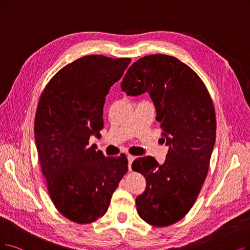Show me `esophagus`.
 Instances as JSON below:
<instances>
[{"label": "esophagus", "mask_w": 250, "mask_h": 250, "mask_svg": "<svg viewBox=\"0 0 250 250\" xmlns=\"http://www.w3.org/2000/svg\"><path fill=\"white\" fill-rule=\"evenodd\" d=\"M127 159H128V169H129V170H131V164L133 162V160L135 159V157L131 156V155H128Z\"/></svg>", "instance_id": "esophagus-1"}]
</instances>
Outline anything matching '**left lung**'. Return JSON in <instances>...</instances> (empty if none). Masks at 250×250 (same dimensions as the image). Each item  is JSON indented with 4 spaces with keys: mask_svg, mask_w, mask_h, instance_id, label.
I'll return each mask as SVG.
<instances>
[{
    "mask_svg": "<svg viewBox=\"0 0 250 250\" xmlns=\"http://www.w3.org/2000/svg\"><path fill=\"white\" fill-rule=\"evenodd\" d=\"M121 88L131 96L148 93L168 146L162 165L151 156L132 163L146 181L135 199L137 212L152 226H170L192 208L208 172L216 133L211 97L191 67L164 54L139 58Z\"/></svg>",
    "mask_w": 250,
    "mask_h": 250,
    "instance_id": "obj_1",
    "label": "left lung"
}]
</instances>
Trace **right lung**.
I'll list each match as a JSON object with an SVG mask.
<instances>
[{"mask_svg": "<svg viewBox=\"0 0 250 250\" xmlns=\"http://www.w3.org/2000/svg\"><path fill=\"white\" fill-rule=\"evenodd\" d=\"M130 62L83 56L55 74L40 97L35 139L42 172L55 207L74 223L102 217L128 170L124 154L106 158L89 139L101 138L105 96Z\"/></svg>", "mask_w": 250, "mask_h": 250, "instance_id": "obj_1", "label": "right lung"}]
</instances>
